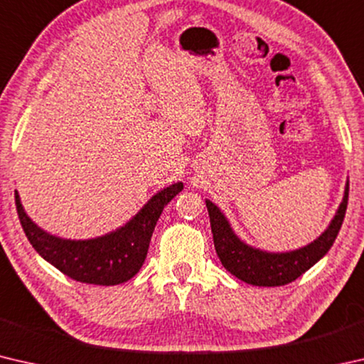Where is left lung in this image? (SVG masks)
Returning <instances> with one entry per match:
<instances>
[{
	"label": "left lung",
	"instance_id": "left-lung-1",
	"mask_svg": "<svg viewBox=\"0 0 364 364\" xmlns=\"http://www.w3.org/2000/svg\"><path fill=\"white\" fill-rule=\"evenodd\" d=\"M205 204L208 217H210L215 250H217V255L223 267L237 279L247 282V284L276 287L295 281L328 254L338 231H341L345 212H347L348 183L345 188L342 204L338 207L336 217L332 218L328 230L315 242L308 244L306 247L284 252V254H269V252H263L244 244L232 232L230 223H228L225 215L220 212V208L212 204L210 200H205Z\"/></svg>",
	"mask_w": 364,
	"mask_h": 364
}]
</instances>
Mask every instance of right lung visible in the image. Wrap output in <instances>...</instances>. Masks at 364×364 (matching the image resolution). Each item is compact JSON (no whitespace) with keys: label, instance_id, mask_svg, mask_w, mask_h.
I'll return each mask as SVG.
<instances>
[{"label":"right lung","instance_id":"right-lung-1","mask_svg":"<svg viewBox=\"0 0 364 364\" xmlns=\"http://www.w3.org/2000/svg\"><path fill=\"white\" fill-rule=\"evenodd\" d=\"M181 189L183 183L162 189L120 230L88 241H69L40 230L23 212L17 191L16 208L30 244L46 262L75 281L115 286L132 279L143 267L160 213Z\"/></svg>","mask_w":364,"mask_h":364}]
</instances>
